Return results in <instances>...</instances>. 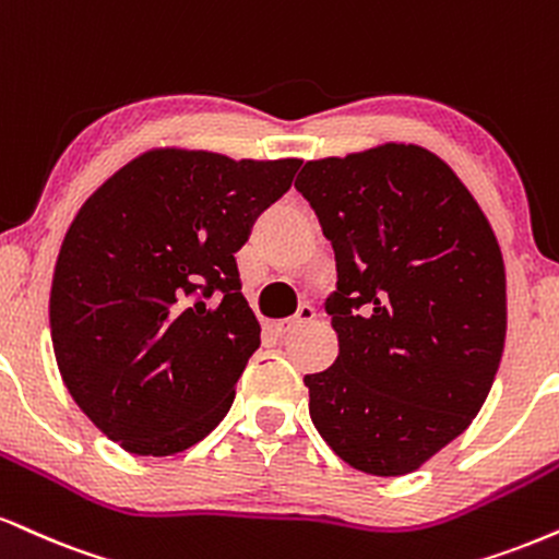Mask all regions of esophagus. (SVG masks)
<instances>
[{"mask_svg":"<svg viewBox=\"0 0 559 559\" xmlns=\"http://www.w3.org/2000/svg\"><path fill=\"white\" fill-rule=\"evenodd\" d=\"M312 320H314V307L312 305H301L299 312L294 314V318L273 322L271 328H273L275 335H288V333H294V331H297V328L307 325V322H312Z\"/></svg>","mask_w":559,"mask_h":559,"instance_id":"1","label":"esophagus"}]
</instances>
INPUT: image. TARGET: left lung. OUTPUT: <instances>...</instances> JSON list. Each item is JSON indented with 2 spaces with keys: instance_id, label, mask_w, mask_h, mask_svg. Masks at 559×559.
I'll list each match as a JSON object with an SVG mask.
<instances>
[{
  "instance_id": "8db88e82",
  "label": "left lung",
  "mask_w": 559,
  "mask_h": 559,
  "mask_svg": "<svg viewBox=\"0 0 559 559\" xmlns=\"http://www.w3.org/2000/svg\"><path fill=\"white\" fill-rule=\"evenodd\" d=\"M294 187L333 245L338 356L309 416L348 466L416 472L479 414L506 346V262L474 194L427 147L307 160Z\"/></svg>"
}]
</instances>
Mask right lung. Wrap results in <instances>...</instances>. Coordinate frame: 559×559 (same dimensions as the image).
I'll list each match as a JSON object with an SVG mask.
<instances>
[{
	"label": "right lung",
	"mask_w": 559,
	"mask_h": 559,
	"mask_svg": "<svg viewBox=\"0 0 559 559\" xmlns=\"http://www.w3.org/2000/svg\"><path fill=\"white\" fill-rule=\"evenodd\" d=\"M299 166L160 147L80 207L53 267L51 344L70 395L109 440L160 459L228 414L260 346L234 252Z\"/></svg>",
	"instance_id": "1"
}]
</instances>
